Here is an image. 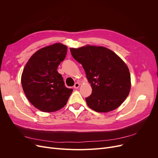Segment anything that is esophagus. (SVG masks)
Wrapping results in <instances>:
<instances>
[{
	"label": "esophagus",
	"instance_id": "esophagus-1",
	"mask_svg": "<svg viewBox=\"0 0 158 158\" xmlns=\"http://www.w3.org/2000/svg\"><path fill=\"white\" fill-rule=\"evenodd\" d=\"M79 86H80V84L79 83V82H76V83H75V85L73 86V88L77 89V88H79Z\"/></svg>",
	"mask_w": 158,
	"mask_h": 158
}]
</instances>
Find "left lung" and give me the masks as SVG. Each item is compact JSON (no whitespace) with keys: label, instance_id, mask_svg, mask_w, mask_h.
Segmentation results:
<instances>
[{"label":"left lung","instance_id":"obj_1","mask_svg":"<svg viewBox=\"0 0 158 158\" xmlns=\"http://www.w3.org/2000/svg\"><path fill=\"white\" fill-rule=\"evenodd\" d=\"M73 57L81 63L92 88L86 98L89 108L107 113L118 107L129 94L131 75L127 64L111 50L86 45L70 48Z\"/></svg>","mask_w":158,"mask_h":158}]
</instances>
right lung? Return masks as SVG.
Returning a JSON list of instances; mask_svg holds the SVG:
<instances>
[{
	"mask_svg": "<svg viewBox=\"0 0 158 158\" xmlns=\"http://www.w3.org/2000/svg\"><path fill=\"white\" fill-rule=\"evenodd\" d=\"M67 52L61 43L41 48L29 58L23 69L21 83L32 105L44 112H54L66 105L73 89L65 87L57 71Z\"/></svg>",
	"mask_w": 158,
	"mask_h": 158,
	"instance_id": "obj_1",
	"label": "right lung"
}]
</instances>
